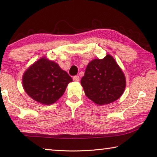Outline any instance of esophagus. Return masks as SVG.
<instances>
[{"mask_svg":"<svg viewBox=\"0 0 157 157\" xmlns=\"http://www.w3.org/2000/svg\"><path fill=\"white\" fill-rule=\"evenodd\" d=\"M73 79L75 82H78L79 80V76H74L73 78Z\"/></svg>","mask_w":157,"mask_h":157,"instance_id":"esophagus-1","label":"esophagus"}]
</instances>
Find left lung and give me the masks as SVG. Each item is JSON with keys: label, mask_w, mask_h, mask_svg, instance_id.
I'll list each match as a JSON object with an SVG mask.
<instances>
[{"label": "left lung", "mask_w": 157, "mask_h": 157, "mask_svg": "<svg viewBox=\"0 0 157 157\" xmlns=\"http://www.w3.org/2000/svg\"><path fill=\"white\" fill-rule=\"evenodd\" d=\"M81 84L88 98L103 105L120 98L126 88V78L113 57L107 54L103 59L89 62Z\"/></svg>", "instance_id": "1"}]
</instances>
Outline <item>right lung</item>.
<instances>
[{
	"instance_id": "1",
	"label": "right lung",
	"mask_w": 157,
	"mask_h": 157,
	"mask_svg": "<svg viewBox=\"0 0 157 157\" xmlns=\"http://www.w3.org/2000/svg\"><path fill=\"white\" fill-rule=\"evenodd\" d=\"M73 79L59 64L41 57L24 72L22 84L26 93L37 103L52 105L59 100Z\"/></svg>"
}]
</instances>
